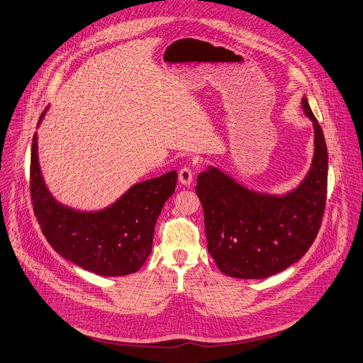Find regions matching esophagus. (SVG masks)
<instances>
[{
  "label": "esophagus",
  "mask_w": 363,
  "mask_h": 363,
  "mask_svg": "<svg viewBox=\"0 0 363 363\" xmlns=\"http://www.w3.org/2000/svg\"><path fill=\"white\" fill-rule=\"evenodd\" d=\"M178 178H179V182H181L182 185H189V184L192 182V179H194V172H192L191 168L184 167V168H181V171H179Z\"/></svg>",
  "instance_id": "obj_1"
}]
</instances>
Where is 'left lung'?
<instances>
[{
	"label": "left lung",
	"instance_id": "1",
	"mask_svg": "<svg viewBox=\"0 0 363 363\" xmlns=\"http://www.w3.org/2000/svg\"><path fill=\"white\" fill-rule=\"evenodd\" d=\"M303 110L314 127V157L304 181L285 195L252 191L208 167L195 191L204 208L208 252L232 278L263 279L300 260L321 225L327 195V146L307 98Z\"/></svg>",
	"mask_w": 363,
	"mask_h": 363
}]
</instances>
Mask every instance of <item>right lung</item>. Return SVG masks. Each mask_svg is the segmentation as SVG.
Returning a JSON list of instances; mask_svg holds the SVG:
<instances>
[{"label": "right lung", "mask_w": 363, "mask_h": 363, "mask_svg": "<svg viewBox=\"0 0 363 363\" xmlns=\"http://www.w3.org/2000/svg\"><path fill=\"white\" fill-rule=\"evenodd\" d=\"M42 113L38 125L43 120ZM177 171L135 184L100 211L62 206L49 192L39 167L38 135L33 136L30 195L33 211L50 246L85 271L123 277L140 269L152 252L156 220L174 194Z\"/></svg>", "instance_id": "right-lung-1"}]
</instances>
